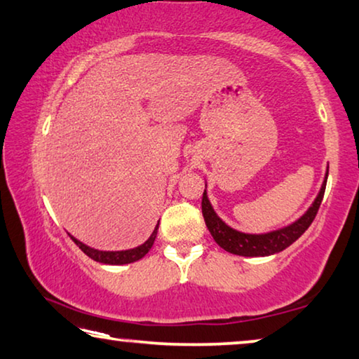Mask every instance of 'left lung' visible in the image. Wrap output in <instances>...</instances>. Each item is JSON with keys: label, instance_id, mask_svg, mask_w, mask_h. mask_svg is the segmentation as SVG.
<instances>
[{"label": "left lung", "instance_id": "obj_1", "mask_svg": "<svg viewBox=\"0 0 359 359\" xmlns=\"http://www.w3.org/2000/svg\"><path fill=\"white\" fill-rule=\"evenodd\" d=\"M327 174L329 166L326 169V175H324L323 185L320 189V193H318L315 198V201L311 203V206L306 209L297 220H294L292 224H289L286 226H281V229L266 233H244L231 229V226L226 225L225 222L219 217L217 212H215L212 204L209 201L208 191L204 190L201 208L208 230L210 231V235H212L214 241L217 243L222 249H225L226 252L243 255V257H266V255L281 252L286 248L291 246L294 241H297L299 238L304 235L305 230L311 225L313 219L316 217V212L318 209H320V204L324 196V190H326Z\"/></svg>", "mask_w": 359, "mask_h": 359}]
</instances>
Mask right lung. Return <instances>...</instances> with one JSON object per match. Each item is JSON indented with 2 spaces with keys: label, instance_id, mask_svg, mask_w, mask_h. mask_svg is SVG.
I'll list each match as a JSON object with an SVG mask.
<instances>
[{
  "label": "right lung",
  "instance_id": "add662e5",
  "mask_svg": "<svg viewBox=\"0 0 359 359\" xmlns=\"http://www.w3.org/2000/svg\"><path fill=\"white\" fill-rule=\"evenodd\" d=\"M158 226H159V222L156 224L155 230H153L149 240H147L144 244H140V246L133 248V249H124V251H100V249L90 248L88 244L76 240V238L72 236L70 233H68V235H70L72 240L76 243V246L81 249L84 254L89 255L93 260L100 262V264H107V265H126V264H133V262H137L142 257H145V254H149L158 235Z\"/></svg>",
  "mask_w": 359,
  "mask_h": 359
}]
</instances>
